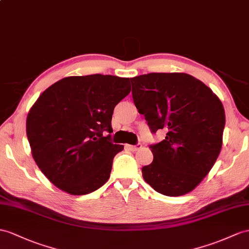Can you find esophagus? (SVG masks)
<instances>
[{
    "instance_id": "1",
    "label": "esophagus",
    "mask_w": 249,
    "mask_h": 249,
    "mask_svg": "<svg viewBox=\"0 0 249 249\" xmlns=\"http://www.w3.org/2000/svg\"><path fill=\"white\" fill-rule=\"evenodd\" d=\"M126 148H128L130 151H133V152H134V151H137L138 149H141L142 148V143H136V144H126Z\"/></svg>"
}]
</instances>
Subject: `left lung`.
Listing matches in <instances>:
<instances>
[{"label":"left lung","instance_id":"left-lung-1","mask_svg":"<svg viewBox=\"0 0 249 249\" xmlns=\"http://www.w3.org/2000/svg\"><path fill=\"white\" fill-rule=\"evenodd\" d=\"M131 83L133 101L151 133L166 131L160 142L149 145L153 161L142 167V178L163 196H184L201 183L221 152L222 102L185 72H150Z\"/></svg>","mask_w":249,"mask_h":249}]
</instances>
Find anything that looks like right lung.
<instances>
[{"label": "right lung", "instance_id": "obj_1", "mask_svg": "<svg viewBox=\"0 0 249 249\" xmlns=\"http://www.w3.org/2000/svg\"><path fill=\"white\" fill-rule=\"evenodd\" d=\"M130 90L129 78L95 74L63 78L41 94L28 113L26 134L51 183L72 196L107 183L114 156L124 150L111 142L113 111Z\"/></svg>", "mask_w": 249, "mask_h": 249}]
</instances>
